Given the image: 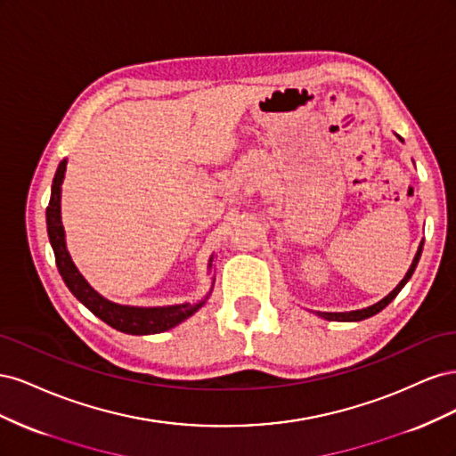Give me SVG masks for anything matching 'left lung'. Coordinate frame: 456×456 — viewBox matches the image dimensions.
Masks as SVG:
<instances>
[{
	"label": "left lung",
	"instance_id": "1",
	"mask_svg": "<svg viewBox=\"0 0 456 456\" xmlns=\"http://www.w3.org/2000/svg\"><path fill=\"white\" fill-rule=\"evenodd\" d=\"M422 245H424V241L420 243L419 251H417V256H415V260H412V265H411V268H409L405 278L402 280V283H399L388 297L382 298L380 302H377V305H372V306L363 308V310H355V312H340V314H337V312H335V314H333V312H317V314H320L322 317H325V320H329V322H362V320H365V317H370V315L379 314L380 310H384L386 306L390 305V302L397 297V293L402 291L403 285L411 280L412 272H415V268H417V265H419V258H420V253H422Z\"/></svg>",
	"mask_w": 456,
	"mask_h": 456
}]
</instances>
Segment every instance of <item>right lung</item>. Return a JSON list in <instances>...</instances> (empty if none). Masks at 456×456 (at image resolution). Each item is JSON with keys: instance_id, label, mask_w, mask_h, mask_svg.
I'll return each instance as SVG.
<instances>
[{"instance_id": "obj_1", "label": "right lung", "mask_w": 456, "mask_h": 456, "mask_svg": "<svg viewBox=\"0 0 456 456\" xmlns=\"http://www.w3.org/2000/svg\"><path fill=\"white\" fill-rule=\"evenodd\" d=\"M66 171V161H61L57 173L53 178V190L51 200L47 205V233L49 241L54 251V260H57L59 272L62 275L64 283L74 293V297L84 302V305L96 315L101 317L104 323L114 327L121 333L129 335H151V333H163V330L173 329L175 325L183 323L184 320L198 312L203 302L200 305H178L167 308H133V306H119L102 298L99 293L93 291L89 283L84 280V275L77 272L74 262L66 251L64 243V230L61 223V184Z\"/></svg>"}]
</instances>
